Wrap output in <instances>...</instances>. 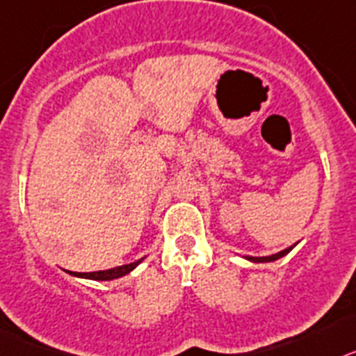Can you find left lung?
Here are the masks:
<instances>
[{
    "instance_id": "1",
    "label": "left lung",
    "mask_w": 356,
    "mask_h": 356,
    "mask_svg": "<svg viewBox=\"0 0 356 356\" xmlns=\"http://www.w3.org/2000/svg\"><path fill=\"white\" fill-rule=\"evenodd\" d=\"M293 245H296V243H293ZM292 247H289V249H285V251H281V252H277V254H272V256H259V258H254V256H245V258L251 259V261H254V264H267V261H276V259H280V258H283L285 254H289V252L292 251Z\"/></svg>"
}]
</instances>
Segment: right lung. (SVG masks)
<instances>
[{
    "label": "right lung",
    "instance_id": "add662e5",
    "mask_svg": "<svg viewBox=\"0 0 356 356\" xmlns=\"http://www.w3.org/2000/svg\"><path fill=\"white\" fill-rule=\"evenodd\" d=\"M141 261H143V258L138 259V261H134V264L122 265V267H114V268H109V270H97V272H71V270H67V272H70L71 276L86 277V280L111 281V280H116V277H122V276H125V274H129V272H131L132 268L138 267Z\"/></svg>",
    "mask_w": 356,
    "mask_h": 356
}]
</instances>
